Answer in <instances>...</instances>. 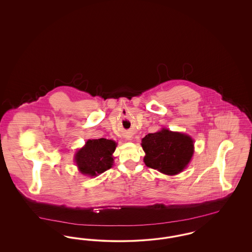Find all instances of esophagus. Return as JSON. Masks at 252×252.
<instances>
[{"instance_id": "obj_1", "label": "esophagus", "mask_w": 252, "mask_h": 252, "mask_svg": "<svg viewBox=\"0 0 252 252\" xmlns=\"http://www.w3.org/2000/svg\"><path fill=\"white\" fill-rule=\"evenodd\" d=\"M126 139H127V140H131V137H126Z\"/></svg>"}]
</instances>
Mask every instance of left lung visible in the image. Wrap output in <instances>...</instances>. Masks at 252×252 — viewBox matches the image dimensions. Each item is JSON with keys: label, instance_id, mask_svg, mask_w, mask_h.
Listing matches in <instances>:
<instances>
[{"label": "left lung", "instance_id": "1", "mask_svg": "<svg viewBox=\"0 0 252 252\" xmlns=\"http://www.w3.org/2000/svg\"><path fill=\"white\" fill-rule=\"evenodd\" d=\"M141 144L145 165L168 176L182 172L193 154V141L189 135L167 128L147 134Z\"/></svg>", "mask_w": 252, "mask_h": 252}]
</instances>
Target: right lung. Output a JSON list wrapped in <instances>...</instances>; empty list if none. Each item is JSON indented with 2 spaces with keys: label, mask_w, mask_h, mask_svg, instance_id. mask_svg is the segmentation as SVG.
<instances>
[{
  "label": "right lung",
  "mask_w": 252,
  "mask_h": 252,
  "mask_svg": "<svg viewBox=\"0 0 252 252\" xmlns=\"http://www.w3.org/2000/svg\"><path fill=\"white\" fill-rule=\"evenodd\" d=\"M117 144L104 138L88 140L74 157L75 163L80 173L90 177H96L113 165L112 154Z\"/></svg>",
  "instance_id": "add662e5"
}]
</instances>
